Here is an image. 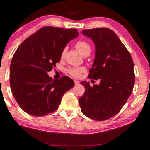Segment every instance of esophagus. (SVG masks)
Here are the masks:
<instances>
[{"label":"esophagus","instance_id":"1","mask_svg":"<svg viewBox=\"0 0 150 150\" xmlns=\"http://www.w3.org/2000/svg\"><path fill=\"white\" fill-rule=\"evenodd\" d=\"M79 81H78V80H74V84H75V85H78V84H79Z\"/></svg>","mask_w":150,"mask_h":150}]
</instances>
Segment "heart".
Here are the masks:
<instances>
[{"mask_svg":"<svg viewBox=\"0 0 150 150\" xmlns=\"http://www.w3.org/2000/svg\"><path fill=\"white\" fill-rule=\"evenodd\" d=\"M76 48H77L78 51L80 52L83 56H85L87 54H90L91 48L90 45L87 42L84 41H79L76 42ZM65 52V49H64L62 52V56H63ZM85 71V68L83 67H70L67 69L70 75H71L73 77L79 78L81 76L82 73Z\"/></svg>","mask_w":150,"mask_h":150,"instance_id":"obj_1","label":"heart"}]
</instances>
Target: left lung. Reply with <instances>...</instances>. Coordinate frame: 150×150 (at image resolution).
I'll return each mask as SVG.
<instances>
[{
	"instance_id": "8db88e82",
	"label": "left lung",
	"mask_w": 150,
	"mask_h": 150,
	"mask_svg": "<svg viewBox=\"0 0 150 150\" xmlns=\"http://www.w3.org/2000/svg\"><path fill=\"white\" fill-rule=\"evenodd\" d=\"M95 44V59L88 77L100 79L91 87L82 81L85 93L78 100L87 117L102 121L117 115L126 103L135 83L134 64L129 52L117 34L108 28L83 30Z\"/></svg>"
}]
</instances>
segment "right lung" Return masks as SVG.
I'll return each instance as SVG.
<instances>
[{
  "label": "right lung",
  "mask_w": 150,
  "mask_h": 150,
  "mask_svg": "<svg viewBox=\"0 0 150 150\" xmlns=\"http://www.w3.org/2000/svg\"><path fill=\"white\" fill-rule=\"evenodd\" d=\"M79 35L77 29L42 27L25 39L12 58L10 87L23 111L35 117L58 108L63 94L74 87L67 76L52 79L47 72L60 62L66 45Z\"/></svg>",
  "instance_id": "right-lung-1"
}]
</instances>
